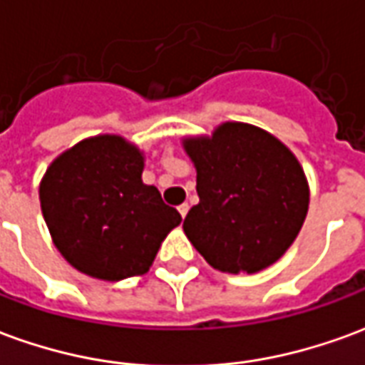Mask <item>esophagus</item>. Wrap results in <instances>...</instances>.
<instances>
[{
	"label": "esophagus",
	"instance_id": "1",
	"mask_svg": "<svg viewBox=\"0 0 365 365\" xmlns=\"http://www.w3.org/2000/svg\"><path fill=\"white\" fill-rule=\"evenodd\" d=\"M178 211H180V215L185 219V215H187V211H190V205H187V203H182V205L178 207Z\"/></svg>",
	"mask_w": 365,
	"mask_h": 365
}]
</instances>
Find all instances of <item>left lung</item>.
<instances>
[{"label":"left lung","instance_id":"obj_1","mask_svg":"<svg viewBox=\"0 0 365 365\" xmlns=\"http://www.w3.org/2000/svg\"><path fill=\"white\" fill-rule=\"evenodd\" d=\"M197 172L199 203L183 232L209 266L256 274L297 238L309 211V182L297 156L272 133L227 120L211 135L183 136Z\"/></svg>","mask_w":365,"mask_h":365}]
</instances>
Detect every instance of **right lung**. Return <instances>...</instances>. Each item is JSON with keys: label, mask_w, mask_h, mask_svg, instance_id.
I'll list each match as a JSON object with an SVG mask.
<instances>
[{"label": "right lung", "mask_w": 365, "mask_h": 365, "mask_svg": "<svg viewBox=\"0 0 365 365\" xmlns=\"http://www.w3.org/2000/svg\"><path fill=\"white\" fill-rule=\"evenodd\" d=\"M143 150L120 135L83 138L46 168L38 199L52 242L82 274H146L182 215L143 182Z\"/></svg>", "instance_id": "right-lung-1"}]
</instances>
